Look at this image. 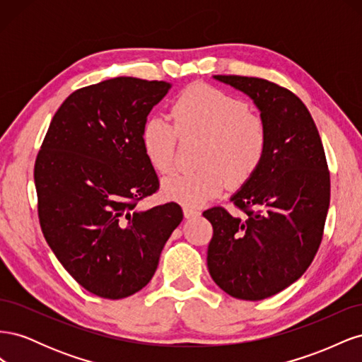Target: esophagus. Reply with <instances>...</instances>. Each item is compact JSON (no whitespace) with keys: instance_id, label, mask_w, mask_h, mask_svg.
<instances>
[{"instance_id":"obj_1","label":"esophagus","mask_w":362,"mask_h":362,"mask_svg":"<svg viewBox=\"0 0 362 362\" xmlns=\"http://www.w3.org/2000/svg\"><path fill=\"white\" fill-rule=\"evenodd\" d=\"M182 211H184L185 218H193V217L201 216V211L196 210V208H193V206H184Z\"/></svg>"}]
</instances>
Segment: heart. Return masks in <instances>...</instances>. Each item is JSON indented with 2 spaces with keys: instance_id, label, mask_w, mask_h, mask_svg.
I'll use <instances>...</instances> for the list:
<instances>
[{
  "instance_id": "obj_1",
  "label": "heart",
  "mask_w": 362,
  "mask_h": 362,
  "mask_svg": "<svg viewBox=\"0 0 362 362\" xmlns=\"http://www.w3.org/2000/svg\"><path fill=\"white\" fill-rule=\"evenodd\" d=\"M173 124L152 116L141 127V148L156 170L166 173L181 140H201L193 172L164 178V198L201 206L225 189L240 187L257 172L267 149V129L245 101L206 84H192L173 103Z\"/></svg>"
}]
</instances>
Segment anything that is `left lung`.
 Masks as SVG:
<instances>
[{"label": "left lung", "mask_w": 362, "mask_h": 362, "mask_svg": "<svg viewBox=\"0 0 362 362\" xmlns=\"http://www.w3.org/2000/svg\"><path fill=\"white\" fill-rule=\"evenodd\" d=\"M247 95L267 129L266 156L231 202L245 213L214 206L206 264L213 281L242 300H262L290 287L319 250L331 181L319 131L293 92L255 76L214 75Z\"/></svg>", "instance_id": "obj_1"}]
</instances>
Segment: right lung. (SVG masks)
Segmentation results:
<instances>
[{"instance_id": "right-lung-1", "label": "right lung", "mask_w": 362, "mask_h": 362, "mask_svg": "<svg viewBox=\"0 0 362 362\" xmlns=\"http://www.w3.org/2000/svg\"><path fill=\"white\" fill-rule=\"evenodd\" d=\"M170 87L117 76L75 90L54 115L36 158L47 243L81 287L104 299L144 288L182 221L175 202L136 208L160 185L141 148V127Z\"/></svg>"}]
</instances>
